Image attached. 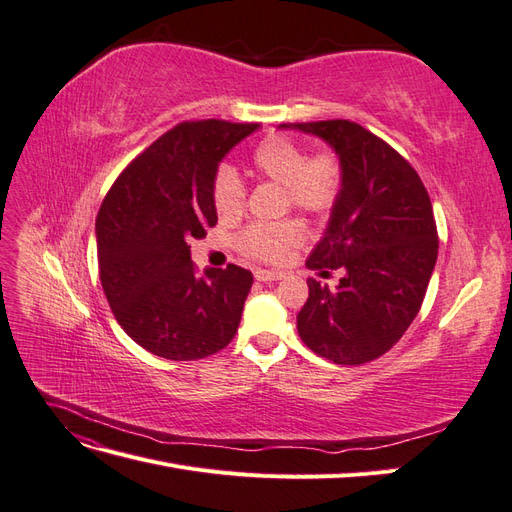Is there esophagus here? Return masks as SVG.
Returning <instances> with one entry per match:
<instances>
[{"mask_svg": "<svg viewBox=\"0 0 512 512\" xmlns=\"http://www.w3.org/2000/svg\"><path fill=\"white\" fill-rule=\"evenodd\" d=\"M254 277H256L258 282H275V280H282V273L267 271V269H256Z\"/></svg>", "mask_w": 512, "mask_h": 512, "instance_id": "obj_1", "label": "esophagus"}]
</instances>
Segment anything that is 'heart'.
<instances>
[{"label":"heart","mask_w":512,"mask_h":512,"mask_svg":"<svg viewBox=\"0 0 512 512\" xmlns=\"http://www.w3.org/2000/svg\"><path fill=\"white\" fill-rule=\"evenodd\" d=\"M252 173L258 179L284 188L286 207L312 218H327L344 190V162L335 149H320L307 156L305 145L288 136L273 134L252 151ZM213 209L224 222L237 220L245 209V185L230 166L215 170L211 183ZM305 228L288 218L271 224H252L239 232L237 250L260 262H280L303 241Z\"/></svg>","instance_id":"heart-1"}]
</instances>
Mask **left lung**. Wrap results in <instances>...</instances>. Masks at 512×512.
I'll return each instance as SVG.
<instances>
[{"mask_svg": "<svg viewBox=\"0 0 512 512\" xmlns=\"http://www.w3.org/2000/svg\"><path fill=\"white\" fill-rule=\"evenodd\" d=\"M324 138L344 162V190L307 269L309 297L297 316L303 344L337 365H363L408 331L438 258V228L425 185L380 136L348 119L284 123Z\"/></svg>", "mask_w": 512, "mask_h": 512, "instance_id": "8db88e82", "label": "left lung"}]
</instances>
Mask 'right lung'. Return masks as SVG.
<instances>
[{
  "label": "right lung",
  "instance_id": "right-lung-1",
  "mask_svg": "<svg viewBox=\"0 0 512 512\" xmlns=\"http://www.w3.org/2000/svg\"><path fill=\"white\" fill-rule=\"evenodd\" d=\"M258 123L181 121L136 156L96 220L100 282L121 329L168 361L205 359L235 337L254 277L228 265L198 273L192 239L218 224L220 160Z\"/></svg>",
  "mask_w": 512,
  "mask_h": 512
}]
</instances>
